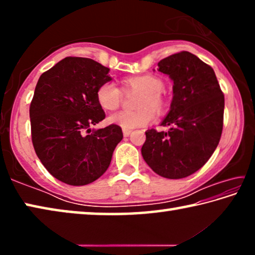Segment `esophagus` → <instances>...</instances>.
<instances>
[{
	"mask_svg": "<svg viewBox=\"0 0 255 255\" xmlns=\"http://www.w3.org/2000/svg\"><path fill=\"white\" fill-rule=\"evenodd\" d=\"M123 132H124L125 137H128L131 133V130H130V129H123Z\"/></svg>",
	"mask_w": 255,
	"mask_h": 255,
	"instance_id": "34e87169",
	"label": "esophagus"
}]
</instances>
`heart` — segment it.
Instances as JSON below:
<instances>
[{
  "mask_svg": "<svg viewBox=\"0 0 255 255\" xmlns=\"http://www.w3.org/2000/svg\"><path fill=\"white\" fill-rule=\"evenodd\" d=\"M126 89L137 90L143 92L138 108V111H120L111 115L109 122L124 129H133L144 127L155 120V110H162L164 101L162 92L164 91V82L157 76L141 75L129 77L125 81ZM97 100L105 110L112 111L118 109L123 101V92L117 85L112 82L103 83L97 91Z\"/></svg>",
  "mask_w": 255,
  "mask_h": 255,
  "instance_id": "heart-1",
  "label": "heart"
}]
</instances>
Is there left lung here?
Instances as JSON below:
<instances>
[{
    "instance_id": "obj_1",
    "label": "left lung",
    "mask_w": 255,
    "mask_h": 255,
    "mask_svg": "<svg viewBox=\"0 0 255 255\" xmlns=\"http://www.w3.org/2000/svg\"><path fill=\"white\" fill-rule=\"evenodd\" d=\"M157 65L173 81L170 111L161 124L171 128L148 129L141 155L163 178H187L205 165L219 143L224 93L213 68L189 51L171 55Z\"/></svg>"
}]
</instances>
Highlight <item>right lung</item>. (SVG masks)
Instances as JSON below:
<instances>
[{
    "label": "right lung",
    "mask_w": 255,
    "mask_h": 255,
    "mask_svg": "<svg viewBox=\"0 0 255 255\" xmlns=\"http://www.w3.org/2000/svg\"><path fill=\"white\" fill-rule=\"evenodd\" d=\"M109 68L84 57H66L38 80L30 103L31 139L38 158L62 182L85 185L105 173L123 139L117 125L91 130L106 118L97 91L111 81Z\"/></svg>",
    "instance_id": "add662e5"
}]
</instances>
